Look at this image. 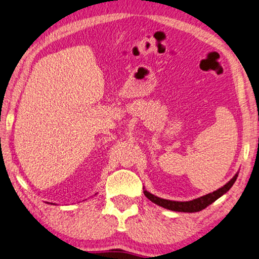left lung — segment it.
<instances>
[{
  "mask_svg": "<svg viewBox=\"0 0 259 259\" xmlns=\"http://www.w3.org/2000/svg\"><path fill=\"white\" fill-rule=\"evenodd\" d=\"M238 174H236L234 178H232L227 185H224L222 188L215 190L210 194L204 195V196H201L198 198H195L193 201H188V202H178V201H170V200H164V198H160L153 195L151 193H148L147 190H144V194L146 195V197L149 198L152 202H154L155 204L160 205V207L169 209V210L173 211H181V212H196V211H201L203 210L204 208H207L209 204H211L212 202H215L217 198H220L223 194H226L228 190H229L232 185H234L236 179H237Z\"/></svg>",
  "mask_w": 259,
  "mask_h": 259,
  "instance_id": "1",
  "label": "left lung"
}]
</instances>
